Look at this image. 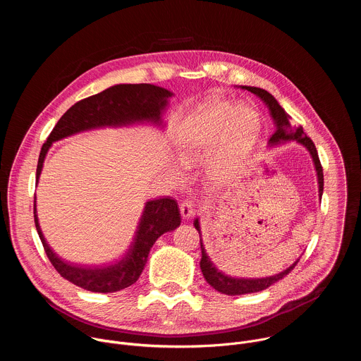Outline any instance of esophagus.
Returning a JSON list of instances; mask_svg holds the SVG:
<instances>
[{
	"label": "esophagus",
	"instance_id": "obj_1",
	"mask_svg": "<svg viewBox=\"0 0 361 361\" xmlns=\"http://www.w3.org/2000/svg\"><path fill=\"white\" fill-rule=\"evenodd\" d=\"M180 212H181V216H183V219H190L192 214H194V212H195V209H194V202L191 201V200H183L181 202H180Z\"/></svg>",
	"mask_w": 361,
	"mask_h": 361
}]
</instances>
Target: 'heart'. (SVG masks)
<instances>
[{"instance_id":"obj_1","label":"heart","mask_w":361,"mask_h":361,"mask_svg":"<svg viewBox=\"0 0 361 361\" xmlns=\"http://www.w3.org/2000/svg\"><path fill=\"white\" fill-rule=\"evenodd\" d=\"M260 118L245 104L234 107L228 101H213L198 107L178 134V157L183 166H192L212 152L207 171L217 183L234 180L243 170L259 137ZM180 164L171 167L176 178L184 177Z\"/></svg>"}]
</instances>
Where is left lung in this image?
Instances as JSON below:
<instances>
[{"label": "left lung", "mask_w": 361, "mask_h": 361, "mask_svg": "<svg viewBox=\"0 0 361 361\" xmlns=\"http://www.w3.org/2000/svg\"><path fill=\"white\" fill-rule=\"evenodd\" d=\"M247 91H251L252 94H255L257 97H260L270 110L271 117L276 121L277 130L274 131V134L270 137V144L276 145L280 144L283 141H288V140H295L297 142L302 144L308 151H310L314 166H316V171H317V177H319V191H320V197L323 195V188H324V176H323V167L319 159V152L316 149V145L313 142V140L310 137H307L302 133V127H293L290 126V116L284 111V109L279 104L277 99L266 90L263 88H257V87H243ZM194 227L197 228L198 234H200V245H201V262H200V267L202 271V276L213 288H216L217 291L227 294V295H241V294H248V293H257L266 290L267 287H270L271 284H274L276 281L281 280L283 277H286L298 263V260L290 266L287 270H284L280 274L271 276V277H264V279H234L230 276H226L224 273H221L212 262V259L209 257L207 251L204 248L202 240H201V233H200V224L198 220L194 221Z\"/></svg>", "instance_id": "8db88e82"}]
</instances>
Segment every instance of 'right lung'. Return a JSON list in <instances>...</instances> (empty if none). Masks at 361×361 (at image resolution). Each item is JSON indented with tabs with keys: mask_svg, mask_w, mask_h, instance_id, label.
Segmentation results:
<instances>
[{
	"mask_svg": "<svg viewBox=\"0 0 361 361\" xmlns=\"http://www.w3.org/2000/svg\"><path fill=\"white\" fill-rule=\"evenodd\" d=\"M171 95L173 92L169 90L151 84H120L75 102L59 120L41 147L37 164V183L47 151L54 141L97 127L126 126L138 121L160 124L167 98ZM34 221L48 260L61 277L88 291L114 293L130 287L138 280L152 244L166 231L177 228L181 223V216L178 204L173 197L148 201L126 255L114 264L99 267L67 263L49 248L38 224L35 197Z\"/></svg>",
	"mask_w": 361,
	"mask_h": 361,
	"instance_id": "1",
	"label": "right lung"
}]
</instances>
